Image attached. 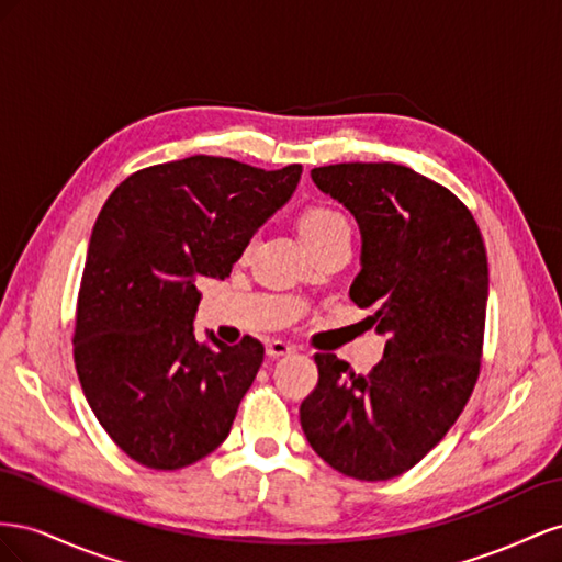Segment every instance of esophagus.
<instances>
[{"instance_id":"1","label":"esophagus","mask_w":562,"mask_h":562,"mask_svg":"<svg viewBox=\"0 0 562 562\" xmlns=\"http://www.w3.org/2000/svg\"><path fill=\"white\" fill-rule=\"evenodd\" d=\"M296 348L292 346V344H286V341H280V339H272V341H268L266 344V352H268V358H282V356H292Z\"/></svg>"}]
</instances>
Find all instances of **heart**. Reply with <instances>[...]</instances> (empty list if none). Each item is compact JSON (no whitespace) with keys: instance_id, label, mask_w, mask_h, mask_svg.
Masks as SVG:
<instances>
[{"instance_id":"obj_1","label":"heart","mask_w":562,"mask_h":562,"mask_svg":"<svg viewBox=\"0 0 562 562\" xmlns=\"http://www.w3.org/2000/svg\"><path fill=\"white\" fill-rule=\"evenodd\" d=\"M346 228V218L339 212L329 210V206H311V210L303 212L299 218V235L303 239V245H311L315 239H323Z\"/></svg>"}]
</instances>
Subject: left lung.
<instances>
[{"label":"left lung","instance_id":"left-lung-1","mask_svg":"<svg viewBox=\"0 0 562 562\" xmlns=\"http://www.w3.org/2000/svg\"><path fill=\"white\" fill-rule=\"evenodd\" d=\"M358 221L360 272L350 301L386 339L372 374L317 352L301 428L331 469L389 480L419 463L461 414L480 370L487 254L471 212L409 167L348 162L311 171Z\"/></svg>","mask_w":562,"mask_h":562}]
</instances>
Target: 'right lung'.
Here are the masks:
<instances>
[{
	"label": "right lung",
	"mask_w": 562,
	"mask_h": 562,
	"mask_svg": "<svg viewBox=\"0 0 562 562\" xmlns=\"http://www.w3.org/2000/svg\"><path fill=\"white\" fill-rule=\"evenodd\" d=\"M301 165L263 171L195 155L136 171L93 223L75 362L95 419L134 461L183 469L228 438L263 346L195 339L198 278L226 280L292 200Z\"/></svg>",
	"instance_id": "1"
}]
</instances>
